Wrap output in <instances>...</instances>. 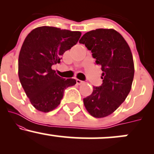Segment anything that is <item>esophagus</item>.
<instances>
[{"label": "esophagus", "mask_w": 154, "mask_h": 154, "mask_svg": "<svg viewBox=\"0 0 154 154\" xmlns=\"http://www.w3.org/2000/svg\"><path fill=\"white\" fill-rule=\"evenodd\" d=\"M76 82H77V84L79 85H80L84 84V83H85L84 81L80 80V79H76Z\"/></svg>", "instance_id": "1"}]
</instances>
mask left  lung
<instances>
[{"instance_id": "1", "label": "left lung", "mask_w": 154, "mask_h": 154, "mask_svg": "<svg viewBox=\"0 0 154 154\" xmlns=\"http://www.w3.org/2000/svg\"><path fill=\"white\" fill-rule=\"evenodd\" d=\"M95 63L101 66L103 83L93 87L92 94L83 99L92 116L102 118L110 115L125 101L131 90L134 77L133 58L128 44L113 29H97L81 38Z\"/></svg>"}]
</instances>
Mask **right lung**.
I'll list each match as a JSON object with an SVG mask.
<instances>
[{
	"label": "right lung",
	"mask_w": 154,
	"mask_h": 154,
	"mask_svg": "<svg viewBox=\"0 0 154 154\" xmlns=\"http://www.w3.org/2000/svg\"><path fill=\"white\" fill-rule=\"evenodd\" d=\"M81 32L54 26H40L28 34L19 56V78L37 110L48 112L61 103L66 88L75 79H63L52 69L63 53L77 44Z\"/></svg>",
	"instance_id": "add662e5"
}]
</instances>
